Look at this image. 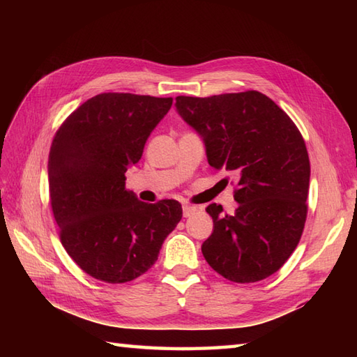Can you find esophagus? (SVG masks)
I'll return each instance as SVG.
<instances>
[{
    "mask_svg": "<svg viewBox=\"0 0 357 357\" xmlns=\"http://www.w3.org/2000/svg\"><path fill=\"white\" fill-rule=\"evenodd\" d=\"M195 211H198V207H193V206H184L183 207V213H184V218H188L192 216Z\"/></svg>",
    "mask_w": 357,
    "mask_h": 357,
    "instance_id": "34e87169",
    "label": "esophagus"
}]
</instances>
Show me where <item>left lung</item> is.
Wrapping results in <instances>:
<instances>
[{
  "label": "left lung",
  "instance_id": "1",
  "mask_svg": "<svg viewBox=\"0 0 357 357\" xmlns=\"http://www.w3.org/2000/svg\"><path fill=\"white\" fill-rule=\"evenodd\" d=\"M176 109L202 136L208 164L238 176L234 213L216 204L206 208L213 233L204 257L231 282L271 276L298 247L307 219L310 159L299 128L256 90L178 96Z\"/></svg>",
  "mask_w": 357,
  "mask_h": 357
}]
</instances>
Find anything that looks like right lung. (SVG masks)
I'll use <instances>...</instances> for the list:
<instances>
[{
  "label": "right lung",
  "mask_w": 357,
  "mask_h": 357,
  "mask_svg": "<svg viewBox=\"0 0 357 357\" xmlns=\"http://www.w3.org/2000/svg\"><path fill=\"white\" fill-rule=\"evenodd\" d=\"M173 98L100 93L72 112L53 136L49 195L59 239L78 267L107 284L144 275L183 218L174 199L146 204L126 188Z\"/></svg>",
  "instance_id": "right-lung-1"
}]
</instances>
